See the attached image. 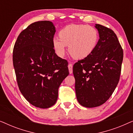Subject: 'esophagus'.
<instances>
[{"instance_id":"esophagus-1","label":"esophagus","mask_w":133,"mask_h":133,"mask_svg":"<svg viewBox=\"0 0 133 133\" xmlns=\"http://www.w3.org/2000/svg\"><path fill=\"white\" fill-rule=\"evenodd\" d=\"M68 70H69V72H70V74H72V64H70L68 65Z\"/></svg>"}]
</instances>
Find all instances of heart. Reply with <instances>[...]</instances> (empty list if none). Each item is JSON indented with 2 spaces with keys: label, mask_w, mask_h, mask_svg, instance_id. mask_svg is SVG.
Here are the masks:
<instances>
[{
  "label": "heart",
  "mask_w": 133,
  "mask_h": 133,
  "mask_svg": "<svg viewBox=\"0 0 133 133\" xmlns=\"http://www.w3.org/2000/svg\"><path fill=\"white\" fill-rule=\"evenodd\" d=\"M59 37L52 39V46L58 56L65 55L66 46L75 59L88 57L97 46L99 34L96 29L90 25L71 24L64 27L59 32Z\"/></svg>",
  "instance_id": "heart-1"
}]
</instances>
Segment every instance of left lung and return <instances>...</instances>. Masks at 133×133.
Listing matches in <instances>:
<instances>
[{
    "label": "left lung",
    "instance_id": "obj_1",
    "mask_svg": "<svg viewBox=\"0 0 133 133\" xmlns=\"http://www.w3.org/2000/svg\"><path fill=\"white\" fill-rule=\"evenodd\" d=\"M94 26L99 34L97 46L73 66L76 97L87 108L99 107L112 95L119 81L123 56L113 31L99 24Z\"/></svg>",
    "mask_w": 133,
    "mask_h": 133
}]
</instances>
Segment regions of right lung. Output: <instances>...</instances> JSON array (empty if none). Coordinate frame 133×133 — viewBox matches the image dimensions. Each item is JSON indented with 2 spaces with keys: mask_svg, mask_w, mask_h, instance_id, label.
Wrapping results in <instances>:
<instances>
[{
  "mask_svg": "<svg viewBox=\"0 0 133 133\" xmlns=\"http://www.w3.org/2000/svg\"><path fill=\"white\" fill-rule=\"evenodd\" d=\"M56 27L50 21L32 23L18 36L13 49L14 68L19 90L34 107L55 104L58 89L68 76V62L52 46Z\"/></svg>",
  "mask_w": 133,
  "mask_h": 133,
  "instance_id": "obj_1",
  "label": "right lung"
}]
</instances>
